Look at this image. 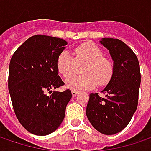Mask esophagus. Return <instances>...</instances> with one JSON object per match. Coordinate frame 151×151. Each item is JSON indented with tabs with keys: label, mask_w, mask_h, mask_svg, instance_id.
<instances>
[{
	"label": "esophagus",
	"mask_w": 151,
	"mask_h": 151,
	"mask_svg": "<svg viewBox=\"0 0 151 151\" xmlns=\"http://www.w3.org/2000/svg\"><path fill=\"white\" fill-rule=\"evenodd\" d=\"M77 94H78V91H74V90L72 91V96H76Z\"/></svg>",
	"instance_id": "34e87169"
}]
</instances>
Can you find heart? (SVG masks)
Wrapping results in <instances>:
<instances>
[{"label":"heart","mask_w":151,"mask_h":151,"mask_svg":"<svg viewBox=\"0 0 151 151\" xmlns=\"http://www.w3.org/2000/svg\"><path fill=\"white\" fill-rule=\"evenodd\" d=\"M73 58L67 50L60 53L56 60L58 73L68 78L76 70V63L86 62L82 76H74L66 80V86L72 90H88L110 82L114 74V65L110 60L103 56L99 47L91 42H84L77 46Z\"/></svg>","instance_id":"obj_1"}]
</instances>
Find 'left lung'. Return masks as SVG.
<instances>
[{
    "instance_id": "left-lung-1",
    "label": "left lung",
    "mask_w": 151,
    "mask_h": 151,
    "mask_svg": "<svg viewBox=\"0 0 151 151\" xmlns=\"http://www.w3.org/2000/svg\"><path fill=\"white\" fill-rule=\"evenodd\" d=\"M101 43L109 50L114 60V74L102 91L105 98L98 93L90 94L86 115L95 129L112 135L128 125L137 109L141 74L136 55L125 42L103 38Z\"/></svg>"
}]
</instances>
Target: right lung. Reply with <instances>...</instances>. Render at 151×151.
<instances>
[{
    "mask_svg": "<svg viewBox=\"0 0 151 151\" xmlns=\"http://www.w3.org/2000/svg\"><path fill=\"white\" fill-rule=\"evenodd\" d=\"M67 44L61 38L35 35L11 58L8 90L13 108L20 124L32 134H50L65 118L71 91L51 92L65 84L58 75L56 60Z\"/></svg>",
    "mask_w": 151,
    "mask_h": 151,
    "instance_id": "add662e5",
    "label": "right lung"
}]
</instances>
